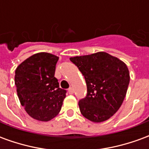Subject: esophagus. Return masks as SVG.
I'll return each instance as SVG.
<instances>
[{"instance_id": "1", "label": "esophagus", "mask_w": 149, "mask_h": 149, "mask_svg": "<svg viewBox=\"0 0 149 149\" xmlns=\"http://www.w3.org/2000/svg\"><path fill=\"white\" fill-rule=\"evenodd\" d=\"M68 92L69 94H73V93H74V89H73L72 88H68Z\"/></svg>"}]
</instances>
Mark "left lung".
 <instances>
[{"instance_id":"8db88e82","label":"left lung","mask_w":149,"mask_h":149,"mask_svg":"<svg viewBox=\"0 0 149 149\" xmlns=\"http://www.w3.org/2000/svg\"><path fill=\"white\" fill-rule=\"evenodd\" d=\"M84 77L87 94L79 100L85 118L93 122L109 119L121 106L130 81L128 67L104 52L70 58Z\"/></svg>"}]
</instances>
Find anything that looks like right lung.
<instances>
[{
    "mask_svg": "<svg viewBox=\"0 0 149 149\" xmlns=\"http://www.w3.org/2000/svg\"><path fill=\"white\" fill-rule=\"evenodd\" d=\"M56 56L39 52L31 56L15 71V84L21 105L31 117L49 121L61 109L66 90L54 77Z\"/></svg>",
    "mask_w": 149,
    "mask_h": 149,
    "instance_id": "obj_1",
    "label": "right lung"
}]
</instances>
